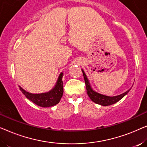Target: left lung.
<instances>
[{"label": "left lung", "mask_w": 147, "mask_h": 147, "mask_svg": "<svg viewBox=\"0 0 147 147\" xmlns=\"http://www.w3.org/2000/svg\"><path fill=\"white\" fill-rule=\"evenodd\" d=\"M82 71L83 72V75L84 80H85L86 90H87V94L88 96H89L92 101L95 102L96 104H100V105L101 106H110L112 105V104L116 103V102H118L119 100H121L122 98H124V96L129 92L130 89H131V88H130V89L128 90V91H126V92H124V93L115 96H108L103 95V94L98 93V92L95 91V90L92 88L91 85H90L89 80H88V78H87V76H86L85 72H84V71L82 69Z\"/></svg>", "instance_id": "1"}]
</instances>
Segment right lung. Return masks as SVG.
I'll list each match as a JSON object with an SVG mask.
<instances>
[{
    "mask_svg": "<svg viewBox=\"0 0 147 147\" xmlns=\"http://www.w3.org/2000/svg\"><path fill=\"white\" fill-rule=\"evenodd\" d=\"M63 76V73L61 72L59 74L55 86L48 92L41 94H32L27 92L21 86H19L20 90L27 99L31 100L37 106L43 108L51 107L59 103L63 96V81H62Z\"/></svg>",
    "mask_w": 147,
    "mask_h": 147,
    "instance_id": "1",
    "label": "right lung"
}]
</instances>
